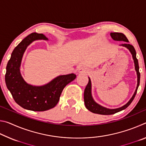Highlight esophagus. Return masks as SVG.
<instances>
[{"mask_svg":"<svg viewBox=\"0 0 146 146\" xmlns=\"http://www.w3.org/2000/svg\"><path fill=\"white\" fill-rule=\"evenodd\" d=\"M78 72L79 73H82V74H86V73H88V71L86 70V69H85L84 68H83V67H82V68H80L78 69Z\"/></svg>","mask_w":146,"mask_h":146,"instance_id":"esophagus-1","label":"esophagus"}]
</instances>
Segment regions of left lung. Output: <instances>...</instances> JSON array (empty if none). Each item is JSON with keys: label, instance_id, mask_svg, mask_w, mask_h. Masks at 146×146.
<instances>
[{"label": "left lung", "instance_id": "1", "mask_svg": "<svg viewBox=\"0 0 146 146\" xmlns=\"http://www.w3.org/2000/svg\"><path fill=\"white\" fill-rule=\"evenodd\" d=\"M111 38L115 40H119V41H124V42H127V43H124L121 44L120 46H124L125 48H127L130 51V52L131 53L132 56H133V58L134 60V62H135V70L137 71V89H136L135 92L134 93V95L132 97V98H131L130 100L126 104L124 105L122 107H121L120 108H117V109H113V110H110V109H108L106 108H104L102 106H100L99 104L96 103L95 101L93 100L92 96H91V80L90 78H89V82L88 84L86 86V87L85 88L84 90V103H85V106L86 108L88 109L89 111H90L91 112L94 113H97V114H100V115H113L115 114V113L119 112L120 111H122L123 110H125V108H127L128 106H129L131 103L133 102V99L135 97L136 94H137V90L138 86H139L140 84V73L139 72V66H138V59L137 58V56H136V51L132 45H131L129 43H127L129 40L127 38L126 36L124 35V34L121 33H111Z\"/></svg>", "mask_w": 146, "mask_h": 146}]
</instances>
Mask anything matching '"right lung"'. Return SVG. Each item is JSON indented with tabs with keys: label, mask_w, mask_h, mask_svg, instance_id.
<instances>
[{
	"label": "right lung",
	"mask_w": 146,
	"mask_h": 146,
	"mask_svg": "<svg viewBox=\"0 0 146 146\" xmlns=\"http://www.w3.org/2000/svg\"><path fill=\"white\" fill-rule=\"evenodd\" d=\"M38 39L48 40L43 34L33 33L15 47L7 64L5 82L14 100L20 106L33 111H44L57 104L64 88L76 78V75L58 76L42 86L27 84L20 73L22 58L28 46Z\"/></svg>",
	"instance_id": "right-lung-1"
}]
</instances>
